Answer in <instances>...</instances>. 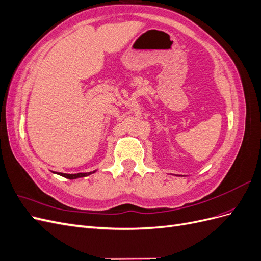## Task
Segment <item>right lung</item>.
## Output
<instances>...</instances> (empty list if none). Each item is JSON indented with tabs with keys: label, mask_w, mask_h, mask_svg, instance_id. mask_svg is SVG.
<instances>
[{
	"label": "right lung",
	"mask_w": 261,
	"mask_h": 261,
	"mask_svg": "<svg viewBox=\"0 0 261 261\" xmlns=\"http://www.w3.org/2000/svg\"><path fill=\"white\" fill-rule=\"evenodd\" d=\"M97 170H94L92 172H87V173H77V174H66V173H57V172H53L55 173V174L58 175H61L63 177L65 178H68V179H76V178H80V177H85V176H88L90 174H93V173H96Z\"/></svg>",
	"instance_id": "right-lung-1"
}]
</instances>
